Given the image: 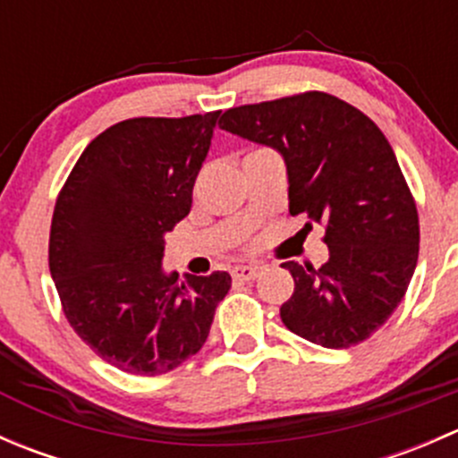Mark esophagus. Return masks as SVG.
Segmentation results:
<instances>
[{
	"instance_id": "1",
	"label": "esophagus",
	"mask_w": 458,
	"mask_h": 458,
	"mask_svg": "<svg viewBox=\"0 0 458 458\" xmlns=\"http://www.w3.org/2000/svg\"><path fill=\"white\" fill-rule=\"evenodd\" d=\"M261 270H263L261 266H239V267H234L233 276L237 281H255L257 276L261 275Z\"/></svg>"
}]
</instances>
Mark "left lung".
Instances as JSON below:
<instances>
[{"label": "left lung", "instance_id": "8db88e82", "mask_svg": "<svg viewBox=\"0 0 458 458\" xmlns=\"http://www.w3.org/2000/svg\"><path fill=\"white\" fill-rule=\"evenodd\" d=\"M219 128L275 148L290 215L326 224L330 257L318 270L281 263L294 279L281 321L323 348L366 341L401 303L419 259L417 206L386 135L327 92L230 108Z\"/></svg>", "mask_w": 458, "mask_h": 458}]
</instances>
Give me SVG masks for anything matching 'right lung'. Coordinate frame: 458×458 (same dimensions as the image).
<instances>
[{
    "instance_id": "1",
    "label": "right lung",
    "mask_w": 458,
    "mask_h": 458,
    "mask_svg": "<svg viewBox=\"0 0 458 458\" xmlns=\"http://www.w3.org/2000/svg\"><path fill=\"white\" fill-rule=\"evenodd\" d=\"M219 110L137 117L97 135L59 192L48 263L64 315L104 361L155 377L206 344L228 272H165V234L191 212Z\"/></svg>"
}]
</instances>
